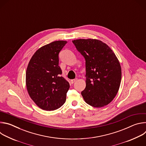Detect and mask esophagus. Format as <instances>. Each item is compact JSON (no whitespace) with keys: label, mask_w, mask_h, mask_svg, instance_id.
Here are the masks:
<instances>
[{"label":"esophagus","mask_w":146,"mask_h":146,"mask_svg":"<svg viewBox=\"0 0 146 146\" xmlns=\"http://www.w3.org/2000/svg\"><path fill=\"white\" fill-rule=\"evenodd\" d=\"M77 80V78H74V79H73V80H71V81H70V82H71V83L72 84H73V83H74Z\"/></svg>","instance_id":"esophagus-1"}]
</instances>
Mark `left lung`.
I'll use <instances>...</instances> for the list:
<instances>
[{
  "label": "left lung",
  "mask_w": 146,
  "mask_h": 146,
  "mask_svg": "<svg viewBox=\"0 0 146 146\" xmlns=\"http://www.w3.org/2000/svg\"><path fill=\"white\" fill-rule=\"evenodd\" d=\"M86 59V87L81 92L91 106L108 105L116 96L121 80L119 62L111 49L102 41L88 38L72 41Z\"/></svg>",
  "instance_id": "left-lung-1"
}]
</instances>
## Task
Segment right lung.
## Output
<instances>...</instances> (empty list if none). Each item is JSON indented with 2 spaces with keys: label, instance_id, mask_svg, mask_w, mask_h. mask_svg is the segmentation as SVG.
<instances>
[{
  "label": "right lung",
  "instance_id": "add662e5",
  "mask_svg": "<svg viewBox=\"0 0 146 146\" xmlns=\"http://www.w3.org/2000/svg\"><path fill=\"white\" fill-rule=\"evenodd\" d=\"M66 43V41L58 40L40 47L28 64L27 91L36 105L44 110H56L66 101L70 85L61 76L58 55Z\"/></svg>",
  "mask_w": 146,
  "mask_h": 146
}]
</instances>
